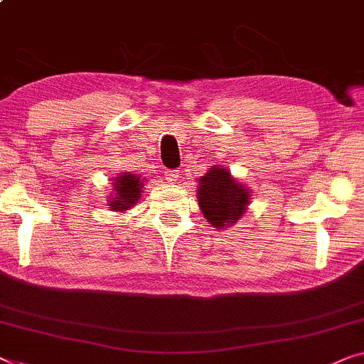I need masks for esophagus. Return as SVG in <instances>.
Masks as SVG:
<instances>
[{"instance_id": "1", "label": "esophagus", "mask_w": 364, "mask_h": 364, "mask_svg": "<svg viewBox=\"0 0 364 364\" xmlns=\"http://www.w3.org/2000/svg\"><path fill=\"white\" fill-rule=\"evenodd\" d=\"M178 177H181V172H178L177 169L176 171H167V173H166L167 182H171V183H177Z\"/></svg>"}]
</instances>
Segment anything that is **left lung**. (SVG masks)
<instances>
[{
  "label": "left lung",
  "mask_w": 364,
  "mask_h": 364,
  "mask_svg": "<svg viewBox=\"0 0 364 364\" xmlns=\"http://www.w3.org/2000/svg\"><path fill=\"white\" fill-rule=\"evenodd\" d=\"M198 207L213 228L233 226L250 205V191L231 177L225 167H210L198 178Z\"/></svg>",
  "instance_id": "obj_1"
}]
</instances>
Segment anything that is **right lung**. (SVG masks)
Wrapping results in <instances>:
<instances>
[{"label":"right lung","instance_id":"right-lung-1","mask_svg":"<svg viewBox=\"0 0 364 364\" xmlns=\"http://www.w3.org/2000/svg\"><path fill=\"white\" fill-rule=\"evenodd\" d=\"M113 188L114 191L109 195L108 208H112L113 212H126L138 203L143 195L141 192H143L144 183L143 178L136 173L123 172L113 178Z\"/></svg>","mask_w":364,"mask_h":364}]
</instances>
